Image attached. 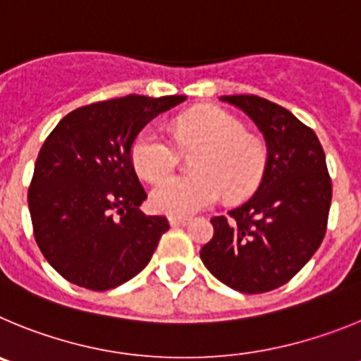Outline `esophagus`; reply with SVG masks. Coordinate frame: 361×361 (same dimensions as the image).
<instances>
[{
  "instance_id": "obj_1",
  "label": "esophagus",
  "mask_w": 361,
  "mask_h": 361,
  "mask_svg": "<svg viewBox=\"0 0 361 361\" xmlns=\"http://www.w3.org/2000/svg\"><path fill=\"white\" fill-rule=\"evenodd\" d=\"M188 223H190L188 217H176V216L169 217V225L171 226H187Z\"/></svg>"
}]
</instances>
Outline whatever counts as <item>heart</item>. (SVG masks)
Returning a JSON list of instances; mask_svg holds the SVG:
<instances>
[{"label": "heart", "instance_id": "obj_1", "mask_svg": "<svg viewBox=\"0 0 361 361\" xmlns=\"http://www.w3.org/2000/svg\"><path fill=\"white\" fill-rule=\"evenodd\" d=\"M173 140L160 126H147L133 144L136 173L159 181L179 161L181 150H193L191 166L197 173L171 177L152 188L157 212L185 217L228 197L246 196L257 187L266 165V149L257 136L245 131L235 116L219 108H200L185 113L173 124Z\"/></svg>", "mask_w": 361, "mask_h": 361}]
</instances>
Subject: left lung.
Wrapping results in <instances>:
<instances>
[{"mask_svg":"<svg viewBox=\"0 0 361 361\" xmlns=\"http://www.w3.org/2000/svg\"><path fill=\"white\" fill-rule=\"evenodd\" d=\"M266 142L264 173L250 200L210 219L214 237L200 257L210 274L241 293L281 288L310 261L326 235L331 178L313 129L257 95H226Z\"/></svg>","mask_w":361,"mask_h":361,"instance_id":"8db88e82","label":"left lung"}]
</instances>
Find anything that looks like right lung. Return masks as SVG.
<instances>
[{"mask_svg": "<svg viewBox=\"0 0 361 361\" xmlns=\"http://www.w3.org/2000/svg\"><path fill=\"white\" fill-rule=\"evenodd\" d=\"M187 97L128 95L68 113L34 167L28 209L39 250L71 284L106 291L138 275L169 230L147 200L131 160L142 129Z\"/></svg>", "mask_w": 361, "mask_h": 361, "instance_id": "add662e5", "label": "right lung"}]
</instances>
